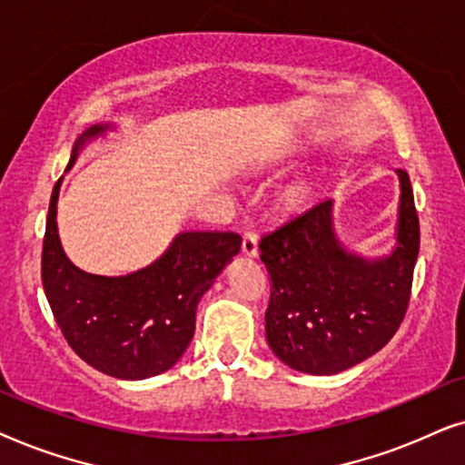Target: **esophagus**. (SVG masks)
Listing matches in <instances>:
<instances>
[{
    "label": "esophagus",
    "instance_id": "1",
    "mask_svg": "<svg viewBox=\"0 0 465 465\" xmlns=\"http://www.w3.org/2000/svg\"><path fill=\"white\" fill-rule=\"evenodd\" d=\"M257 240H259V236H257L255 229H246V232L242 233V252H244V255H249V257L257 255V252H259Z\"/></svg>",
    "mask_w": 465,
    "mask_h": 465
}]
</instances>
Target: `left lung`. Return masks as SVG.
Masks as SVG:
<instances>
[{"label": "left lung", "mask_w": 465, "mask_h": 465, "mask_svg": "<svg viewBox=\"0 0 465 465\" xmlns=\"http://www.w3.org/2000/svg\"><path fill=\"white\" fill-rule=\"evenodd\" d=\"M398 246L366 262L338 244L331 200L312 203L263 233L259 251L272 291L265 338L289 368L330 376L379 352L400 330L419 257V216L411 178L398 170Z\"/></svg>", "instance_id": "left-lung-1"}]
</instances>
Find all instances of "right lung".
Listing matches in <instances>:
<instances>
[{
	"label": "right lung",
	"mask_w": 465,
	"mask_h": 465,
	"mask_svg": "<svg viewBox=\"0 0 465 465\" xmlns=\"http://www.w3.org/2000/svg\"><path fill=\"white\" fill-rule=\"evenodd\" d=\"M95 125L80 135L67 168ZM54 184L42 244V284L53 317L72 351L99 372L140 381L170 370L195 331V308L219 272L238 255L232 232H184L165 255L129 276L108 278L78 270L61 249Z\"/></svg>",
	"instance_id": "obj_1"
}]
</instances>
